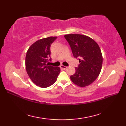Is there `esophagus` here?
Wrapping results in <instances>:
<instances>
[{"mask_svg":"<svg viewBox=\"0 0 126 126\" xmlns=\"http://www.w3.org/2000/svg\"><path fill=\"white\" fill-rule=\"evenodd\" d=\"M60 68H62V69H66V68H67V66H64V65H61L60 66Z\"/></svg>","mask_w":126,"mask_h":126,"instance_id":"34e87169","label":"esophagus"}]
</instances>
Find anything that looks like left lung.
Returning a JSON list of instances; mask_svg holds the SVG:
<instances>
[{"label": "left lung", "mask_w": 126, "mask_h": 126, "mask_svg": "<svg viewBox=\"0 0 126 126\" xmlns=\"http://www.w3.org/2000/svg\"><path fill=\"white\" fill-rule=\"evenodd\" d=\"M70 45L74 57L79 60L76 72L70 76L72 82L84 87L97 78L102 65V55L98 45L87 36L69 34L64 36Z\"/></svg>", "instance_id": "1"}]
</instances>
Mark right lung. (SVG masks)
<instances>
[{"label": "right lung", "instance_id": "1", "mask_svg": "<svg viewBox=\"0 0 126 126\" xmlns=\"http://www.w3.org/2000/svg\"><path fill=\"white\" fill-rule=\"evenodd\" d=\"M57 37L43 38L31 45L26 52V70L30 79L37 86L47 88L57 80L61 69L58 66L49 65L51 61L50 47Z\"/></svg>", "mask_w": 126, "mask_h": 126}]
</instances>
